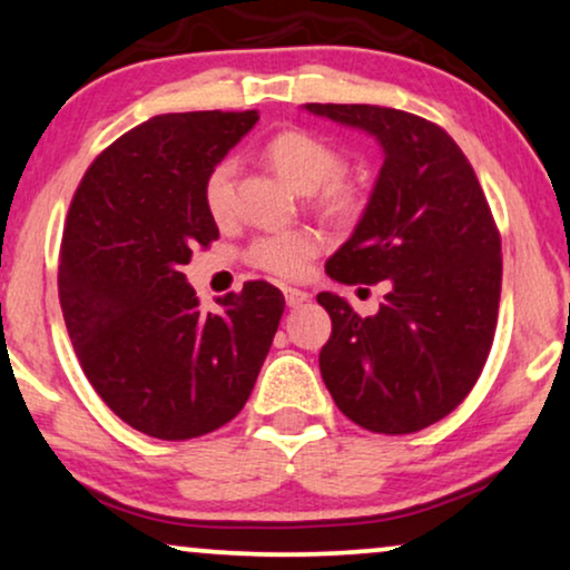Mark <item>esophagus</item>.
<instances>
[{
  "label": "esophagus",
  "instance_id": "esophagus-1",
  "mask_svg": "<svg viewBox=\"0 0 570 570\" xmlns=\"http://www.w3.org/2000/svg\"><path fill=\"white\" fill-rule=\"evenodd\" d=\"M284 297H286V305H289V307H302L309 299V294L305 289H292V286H286Z\"/></svg>",
  "mask_w": 570,
  "mask_h": 570
}]
</instances>
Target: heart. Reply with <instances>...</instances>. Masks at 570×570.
<instances>
[{"instance_id":"1","label":"heart","mask_w":570,"mask_h":570,"mask_svg":"<svg viewBox=\"0 0 570 570\" xmlns=\"http://www.w3.org/2000/svg\"><path fill=\"white\" fill-rule=\"evenodd\" d=\"M263 155L292 189L302 194L315 191V202L331 218H350L363 207L360 186L342 176L344 155L321 136L305 128H286L265 141ZM234 176L236 165L232 157H223L207 170L202 202L213 220H226L234 210ZM321 236L309 228L261 234L247 247V263L271 276L299 278L321 252Z\"/></svg>"}]
</instances>
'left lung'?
Segmentation results:
<instances>
[{"mask_svg":"<svg viewBox=\"0 0 570 570\" xmlns=\"http://www.w3.org/2000/svg\"><path fill=\"white\" fill-rule=\"evenodd\" d=\"M305 110L363 128L384 149L368 207L326 273L350 286L386 281L389 292L368 318L336 294H318L331 315L321 376L357 426L413 434L450 415L481 376L500 309V232L444 128L376 105Z\"/></svg>","mask_w":570,"mask_h":570,"instance_id":"1","label":"left lung"}]
</instances>
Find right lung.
Masks as SVG:
<instances>
[{"mask_svg": "<svg viewBox=\"0 0 570 570\" xmlns=\"http://www.w3.org/2000/svg\"><path fill=\"white\" fill-rule=\"evenodd\" d=\"M247 112H170L112 141L83 173L60 247V307L78 363L120 421L184 442L226 426L249 400L284 294L268 281L202 309L186 284L191 247L218 226L207 170L257 124Z\"/></svg>", "mask_w": 570, "mask_h": 570, "instance_id": "1", "label": "right lung"}]
</instances>
